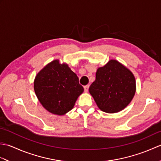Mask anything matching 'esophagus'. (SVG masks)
Segmentation results:
<instances>
[{
	"instance_id": "esophagus-1",
	"label": "esophagus",
	"mask_w": 161,
	"mask_h": 161,
	"mask_svg": "<svg viewBox=\"0 0 161 161\" xmlns=\"http://www.w3.org/2000/svg\"><path fill=\"white\" fill-rule=\"evenodd\" d=\"M84 91L85 92H88V88H89V85H86V86H85L84 87Z\"/></svg>"
}]
</instances>
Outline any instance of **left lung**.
<instances>
[{"mask_svg":"<svg viewBox=\"0 0 161 161\" xmlns=\"http://www.w3.org/2000/svg\"><path fill=\"white\" fill-rule=\"evenodd\" d=\"M89 92L102 111L114 114L122 111L136 93L133 73L116 60H110L96 72Z\"/></svg>","mask_w":161,"mask_h":161,"instance_id":"left-lung-1","label":"left lung"}]
</instances>
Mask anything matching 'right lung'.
<instances>
[{
    "label": "right lung",
    "instance_id": "obj_1",
    "mask_svg": "<svg viewBox=\"0 0 161 161\" xmlns=\"http://www.w3.org/2000/svg\"><path fill=\"white\" fill-rule=\"evenodd\" d=\"M34 88L43 107L59 115L70 111L84 91L77 75L59 60L50 62L37 74Z\"/></svg>",
    "mask_w": 161,
    "mask_h": 161
}]
</instances>
